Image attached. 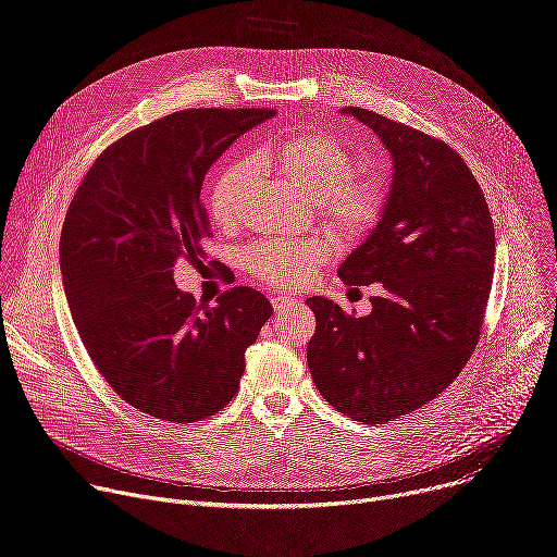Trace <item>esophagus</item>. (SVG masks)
<instances>
[{"label": "esophagus", "instance_id": "esophagus-1", "mask_svg": "<svg viewBox=\"0 0 557 557\" xmlns=\"http://www.w3.org/2000/svg\"><path fill=\"white\" fill-rule=\"evenodd\" d=\"M271 304H273V308L280 312V310H284V308L297 306V297H290V295H275V297L271 299Z\"/></svg>", "mask_w": 557, "mask_h": 557}]
</instances>
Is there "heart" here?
<instances>
[{
	"label": "heart",
	"mask_w": 557,
	"mask_h": 557,
	"mask_svg": "<svg viewBox=\"0 0 557 557\" xmlns=\"http://www.w3.org/2000/svg\"><path fill=\"white\" fill-rule=\"evenodd\" d=\"M256 168L314 200L317 211L348 235L366 233L381 213L383 189L376 181L355 176V153L329 134L304 132L262 149L253 163H231L215 176L209 191V213L215 226L231 231L240 224ZM335 249L329 235L264 240L247 251L245 267L271 286L295 288L310 282Z\"/></svg>",
	"instance_id": "obj_1"
}]
</instances>
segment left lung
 <instances>
[{
	"instance_id": "left-lung-1",
	"label": "left lung",
	"mask_w": 557,
	"mask_h": 557,
	"mask_svg": "<svg viewBox=\"0 0 557 557\" xmlns=\"http://www.w3.org/2000/svg\"><path fill=\"white\" fill-rule=\"evenodd\" d=\"M392 158L389 187L366 240L342 262L344 284L381 282L370 314L310 297L317 329L306 348L324 399L348 419L381 425L438 396L481 337L496 235L483 189L443 140L361 108Z\"/></svg>"
}]
</instances>
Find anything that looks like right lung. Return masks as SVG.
<instances>
[{
    "instance_id": "1",
    "label": "right lung",
    "mask_w": 557,
    "mask_h": 557,
    "mask_svg": "<svg viewBox=\"0 0 557 557\" xmlns=\"http://www.w3.org/2000/svg\"><path fill=\"white\" fill-rule=\"evenodd\" d=\"M273 110H183L108 147L76 189L61 228L63 290L84 346L123 401L172 423L220 412L271 301L233 286L198 306L174 282L211 235L205 174Z\"/></svg>"
}]
</instances>
